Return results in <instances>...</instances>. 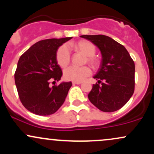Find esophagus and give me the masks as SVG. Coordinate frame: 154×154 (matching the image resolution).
Instances as JSON below:
<instances>
[{
  "label": "esophagus",
  "mask_w": 154,
  "mask_h": 154,
  "mask_svg": "<svg viewBox=\"0 0 154 154\" xmlns=\"http://www.w3.org/2000/svg\"><path fill=\"white\" fill-rule=\"evenodd\" d=\"M81 82H75V81H73V82H72V84L73 85H80L81 84Z\"/></svg>",
  "instance_id": "1"
}]
</instances>
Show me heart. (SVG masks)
<instances>
[{
    "mask_svg": "<svg viewBox=\"0 0 154 154\" xmlns=\"http://www.w3.org/2000/svg\"><path fill=\"white\" fill-rule=\"evenodd\" d=\"M75 48L79 52L86 56L85 62H88L93 68H96L99 64L98 59L94 56L96 51L95 45L88 40H81L76 43ZM71 60V52L69 45L63 44L59 48L56 52V61L61 67H66ZM91 75V69L87 66L77 67L69 66L63 72V77L66 80L82 82Z\"/></svg>",
    "mask_w": 154,
    "mask_h": 154,
    "instance_id": "1",
    "label": "heart"
}]
</instances>
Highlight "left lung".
I'll return each instance as SVG.
<instances>
[{
    "instance_id": "1",
    "label": "left lung",
    "mask_w": 154,
    "mask_h": 154,
    "mask_svg": "<svg viewBox=\"0 0 154 154\" xmlns=\"http://www.w3.org/2000/svg\"><path fill=\"white\" fill-rule=\"evenodd\" d=\"M100 49L102 61L93 78L88 98L104 112H113L122 108L135 91V63L127 49L112 38L103 35H81Z\"/></svg>"
}]
</instances>
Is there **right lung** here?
Segmentation results:
<instances>
[{"mask_svg": "<svg viewBox=\"0 0 154 154\" xmlns=\"http://www.w3.org/2000/svg\"><path fill=\"white\" fill-rule=\"evenodd\" d=\"M72 38H52L38 42L19 58L14 74L19 99L33 114L48 116L62 106L72 82H59L62 71L56 61L58 48Z\"/></svg>", "mask_w": 154, "mask_h": 154, "instance_id": "obj_1", "label": "right lung"}]
</instances>
